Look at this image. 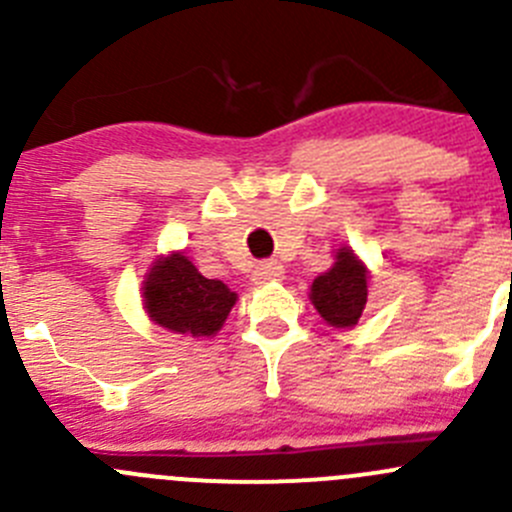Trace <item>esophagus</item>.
<instances>
[{"instance_id":"esophagus-1","label":"esophagus","mask_w":512,"mask_h":512,"mask_svg":"<svg viewBox=\"0 0 512 512\" xmlns=\"http://www.w3.org/2000/svg\"><path fill=\"white\" fill-rule=\"evenodd\" d=\"M282 275H285V270H282L280 262L270 260L255 267V272H252V282H255V285H270V282H280Z\"/></svg>"}]
</instances>
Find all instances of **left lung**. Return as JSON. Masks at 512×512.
I'll return each instance as SVG.
<instances>
[{
	"mask_svg": "<svg viewBox=\"0 0 512 512\" xmlns=\"http://www.w3.org/2000/svg\"><path fill=\"white\" fill-rule=\"evenodd\" d=\"M369 270L349 245L334 252V265L309 287V302L334 329H352L359 322L369 294Z\"/></svg>",
	"mask_w": 512,
	"mask_h": 512,
	"instance_id": "1",
	"label": "left lung"
}]
</instances>
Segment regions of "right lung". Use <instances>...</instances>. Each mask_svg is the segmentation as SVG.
<instances>
[{"label": "right lung", "mask_w": 512, "mask_h": 512, "mask_svg": "<svg viewBox=\"0 0 512 512\" xmlns=\"http://www.w3.org/2000/svg\"><path fill=\"white\" fill-rule=\"evenodd\" d=\"M141 297L151 322L193 339L215 337L237 302V294L225 282L200 275L190 257L178 250L160 255L148 267Z\"/></svg>", "instance_id": "1"}]
</instances>
